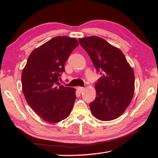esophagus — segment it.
<instances>
[{
  "label": "esophagus",
  "mask_w": 158,
  "mask_h": 158,
  "mask_svg": "<svg viewBox=\"0 0 158 158\" xmlns=\"http://www.w3.org/2000/svg\"><path fill=\"white\" fill-rule=\"evenodd\" d=\"M77 89H78V91L80 93H81L82 92H83V90L85 89V88H83V87H78V88H77Z\"/></svg>",
  "instance_id": "esophagus-1"
}]
</instances>
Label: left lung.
<instances>
[{"label": "left lung", "mask_w": 158, "mask_h": 158, "mask_svg": "<svg viewBox=\"0 0 158 158\" xmlns=\"http://www.w3.org/2000/svg\"><path fill=\"white\" fill-rule=\"evenodd\" d=\"M79 41L101 75L95 83L96 98L89 104L93 115L101 121L115 119L125 111L133 98V70L122 52L105 39L93 36Z\"/></svg>", "instance_id": "left-lung-1"}]
</instances>
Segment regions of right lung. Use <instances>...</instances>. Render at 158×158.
Segmentation results:
<instances>
[{
    "mask_svg": "<svg viewBox=\"0 0 158 158\" xmlns=\"http://www.w3.org/2000/svg\"><path fill=\"white\" fill-rule=\"evenodd\" d=\"M78 45L75 38L56 36L33 50L23 69V95L31 109L46 122H60L71 112L75 89L58 81L66 60Z\"/></svg>",
    "mask_w": 158,
    "mask_h": 158,
    "instance_id": "1",
    "label": "right lung"
}]
</instances>
